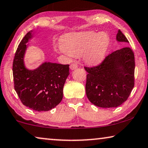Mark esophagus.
Masks as SVG:
<instances>
[{"label": "esophagus", "instance_id": "34e87169", "mask_svg": "<svg viewBox=\"0 0 148 148\" xmlns=\"http://www.w3.org/2000/svg\"><path fill=\"white\" fill-rule=\"evenodd\" d=\"M77 68H78V65H77V64L72 63L71 65H70V69H71V70H75V69H76Z\"/></svg>", "mask_w": 148, "mask_h": 148}]
</instances>
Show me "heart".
Returning <instances> with one entry per match:
<instances>
[{
    "mask_svg": "<svg viewBox=\"0 0 148 148\" xmlns=\"http://www.w3.org/2000/svg\"><path fill=\"white\" fill-rule=\"evenodd\" d=\"M106 32H78L65 35L61 40L57 51L67 56L79 57L89 65H97L104 59L110 45Z\"/></svg>",
    "mask_w": 148,
    "mask_h": 148,
    "instance_id": "b5f03b06",
    "label": "heart"
}]
</instances>
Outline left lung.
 <instances>
[{
  "mask_svg": "<svg viewBox=\"0 0 148 148\" xmlns=\"http://www.w3.org/2000/svg\"><path fill=\"white\" fill-rule=\"evenodd\" d=\"M116 40L129 42L118 30ZM88 74L85 91L91 103L103 108H117L129 97L134 86V54L130 47L109 55L95 67H85Z\"/></svg>",
  "mask_w": 148,
  "mask_h": 148,
  "instance_id": "left-lung-1",
  "label": "left lung"
}]
</instances>
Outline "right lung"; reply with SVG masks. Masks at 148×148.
<instances>
[{
  "mask_svg": "<svg viewBox=\"0 0 148 148\" xmlns=\"http://www.w3.org/2000/svg\"><path fill=\"white\" fill-rule=\"evenodd\" d=\"M34 31L27 33L16 51L12 65L14 89L21 102L37 111H47L55 108L63 99V89L69 75V65L45 61L34 69L25 63L29 45Z\"/></svg>",
  "mask_w": 148,
  "mask_h": 148,
  "instance_id": "right-lung-1",
  "label": "right lung"
}]
</instances>
